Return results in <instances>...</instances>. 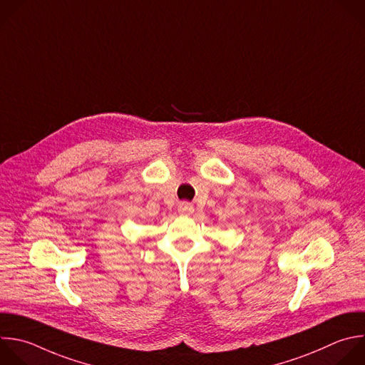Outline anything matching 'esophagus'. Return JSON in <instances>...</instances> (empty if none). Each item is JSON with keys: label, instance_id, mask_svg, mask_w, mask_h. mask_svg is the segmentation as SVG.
Segmentation results:
<instances>
[{"label": "esophagus", "instance_id": "esophagus-1", "mask_svg": "<svg viewBox=\"0 0 365 365\" xmlns=\"http://www.w3.org/2000/svg\"><path fill=\"white\" fill-rule=\"evenodd\" d=\"M179 212L182 215H192L193 206L190 203H187V202H182V203H179Z\"/></svg>", "mask_w": 365, "mask_h": 365}]
</instances>
